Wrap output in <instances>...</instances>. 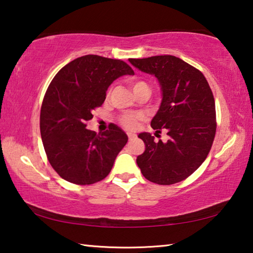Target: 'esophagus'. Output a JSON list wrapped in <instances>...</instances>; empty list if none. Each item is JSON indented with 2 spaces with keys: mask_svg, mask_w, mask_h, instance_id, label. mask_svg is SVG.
<instances>
[{
  "mask_svg": "<svg viewBox=\"0 0 253 253\" xmlns=\"http://www.w3.org/2000/svg\"><path fill=\"white\" fill-rule=\"evenodd\" d=\"M128 139H129V140H131V139H134L135 138V137H136V135L135 134H132V132H128Z\"/></svg>",
  "mask_w": 253,
  "mask_h": 253,
  "instance_id": "34e87169",
  "label": "esophagus"
}]
</instances>
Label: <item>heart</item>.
I'll return each instance as SVG.
<instances>
[{"label": "heart", "mask_w": 253, "mask_h": 253, "mask_svg": "<svg viewBox=\"0 0 253 253\" xmlns=\"http://www.w3.org/2000/svg\"><path fill=\"white\" fill-rule=\"evenodd\" d=\"M129 84L134 93L142 90V89H147V90H149L147 84L142 80H132L130 81ZM142 119H143V116L139 114H134V115L127 114L121 116V118H119V124H121L124 128H126V129L134 130L136 129L137 126H138V123L142 121Z\"/></svg>", "instance_id": "obj_1"}]
</instances>
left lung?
Masks as SVG:
<instances>
[{
  "instance_id": "8db88e82",
  "label": "left lung",
  "mask_w": 253,
  "mask_h": 253,
  "mask_svg": "<svg viewBox=\"0 0 253 253\" xmlns=\"http://www.w3.org/2000/svg\"><path fill=\"white\" fill-rule=\"evenodd\" d=\"M140 71L155 76L162 102L152 119L156 132L168 130L169 139L154 140L149 132L138 137L145 152L137 165L148 181L170 185L193 174L205 161L216 130L215 102L202 72L174 55L129 59Z\"/></svg>"
}]
</instances>
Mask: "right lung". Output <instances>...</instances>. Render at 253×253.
I'll list each match as a JSON object with an SVG mask.
<instances>
[{"mask_svg": "<svg viewBox=\"0 0 253 253\" xmlns=\"http://www.w3.org/2000/svg\"><path fill=\"white\" fill-rule=\"evenodd\" d=\"M125 75L134 70L122 60L88 54L72 60L51 81L41 106V138L51 166L66 181H101L126 145L128 137L117 125L98 135L85 128L109 85Z\"/></svg>", "mask_w": 253, "mask_h": 253, "instance_id": "1", "label": "right lung"}]
</instances>
